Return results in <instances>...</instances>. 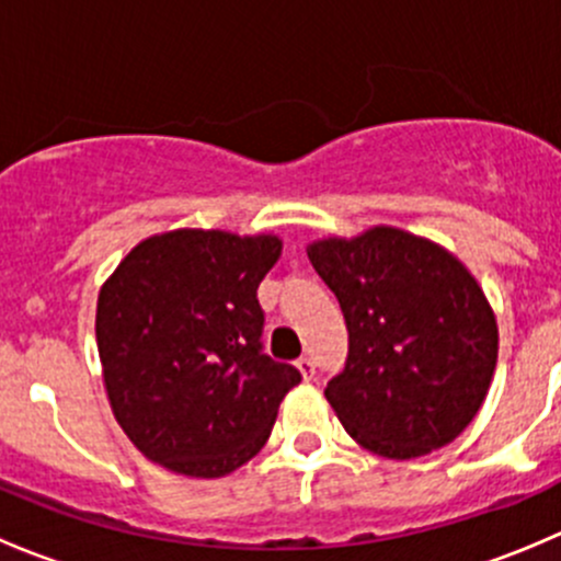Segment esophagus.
Instances as JSON below:
<instances>
[{"instance_id":"34e87169","label":"esophagus","mask_w":561,"mask_h":561,"mask_svg":"<svg viewBox=\"0 0 561 561\" xmlns=\"http://www.w3.org/2000/svg\"><path fill=\"white\" fill-rule=\"evenodd\" d=\"M298 369H301V375H304V380H312L314 377V371H317V366H314V358H309V355H304V358H298Z\"/></svg>"}]
</instances>
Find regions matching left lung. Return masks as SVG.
<instances>
[{
  "instance_id": "1",
  "label": "left lung",
  "mask_w": 561,
  "mask_h": 561,
  "mask_svg": "<svg viewBox=\"0 0 561 561\" xmlns=\"http://www.w3.org/2000/svg\"><path fill=\"white\" fill-rule=\"evenodd\" d=\"M309 260L350 331L347 364L325 388L350 437L399 461L454 443L489 393L500 350L474 276L396 228L317 241Z\"/></svg>"
}]
</instances>
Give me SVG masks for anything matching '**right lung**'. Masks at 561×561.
<instances>
[{
    "instance_id": "1",
    "label": "right lung",
    "mask_w": 561,
    "mask_h": 561,
    "mask_svg": "<svg viewBox=\"0 0 561 561\" xmlns=\"http://www.w3.org/2000/svg\"><path fill=\"white\" fill-rule=\"evenodd\" d=\"M276 236L173 230L140 241L100 290L98 350L113 415L149 461L222 478L268 439L301 371L263 353Z\"/></svg>"
}]
</instances>
